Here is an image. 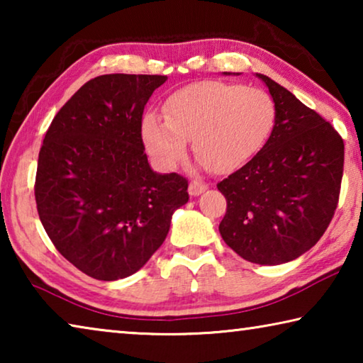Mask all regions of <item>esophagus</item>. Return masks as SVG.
<instances>
[{
  "instance_id": "1",
  "label": "esophagus",
  "mask_w": 363,
  "mask_h": 363,
  "mask_svg": "<svg viewBox=\"0 0 363 363\" xmlns=\"http://www.w3.org/2000/svg\"><path fill=\"white\" fill-rule=\"evenodd\" d=\"M206 189H208L206 184H203V182H199V181H192V182L189 184V194L192 195V196H196V195L203 194Z\"/></svg>"
}]
</instances>
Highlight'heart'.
<instances>
[{
	"label": "heart",
	"instance_id": "b5f03b06",
	"mask_svg": "<svg viewBox=\"0 0 363 363\" xmlns=\"http://www.w3.org/2000/svg\"><path fill=\"white\" fill-rule=\"evenodd\" d=\"M163 115L140 123L145 149L164 168H174L192 140L195 157L213 173H229L262 149L275 121L270 96L257 88L223 82L184 86L163 104Z\"/></svg>",
	"mask_w": 363,
	"mask_h": 363
}]
</instances>
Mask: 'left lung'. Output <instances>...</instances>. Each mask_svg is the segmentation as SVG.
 I'll return each mask as SVG.
<instances>
[{
	"instance_id": "obj_1",
	"label": "left lung",
	"mask_w": 363,
	"mask_h": 363,
	"mask_svg": "<svg viewBox=\"0 0 363 363\" xmlns=\"http://www.w3.org/2000/svg\"><path fill=\"white\" fill-rule=\"evenodd\" d=\"M257 78L272 96L275 123L262 149L218 184L227 200L219 232L243 259L277 266L314 247L333 219L344 143L284 86L261 73Z\"/></svg>"
}]
</instances>
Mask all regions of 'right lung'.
<instances>
[{
	"label": "right lung",
	"mask_w": 363,
	"mask_h": 363,
	"mask_svg": "<svg viewBox=\"0 0 363 363\" xmlns=\"http://www.w3.org/2000/svg\"><path fill=\"white\" fill-rule=\"evenodd\" d=\"M164 75L112 73L84 83L46 131L35 181L41 224L67 261L89 277H130L168 235L187 203L184 176L158 174L140 123Z\"/></svg>",
	"instance_id": "obj_1"
}]
</instances>
